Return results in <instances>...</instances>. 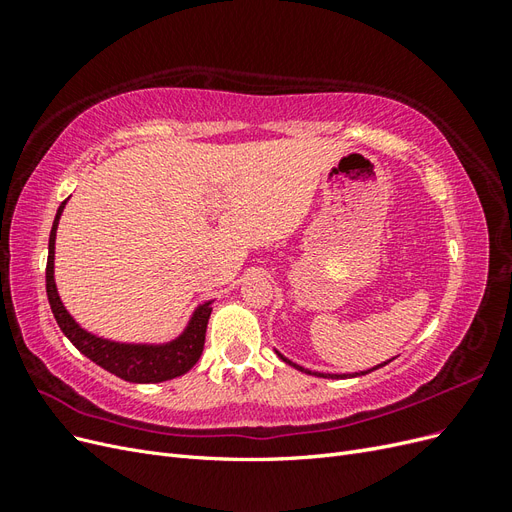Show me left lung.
<instances>
[{"label":"left lung","mask_w":512,"mask_h":512,"mask_svg":"<svg viewBox=\"0 0 512 512\" xmlns=\"http://www.w3.org/2000/svg\"><path fill=\"white\" fill-rule=\"evenodd\" d=\"M277 356H280V359L284 361V363H288V365H292V367H297V369H301V371H305V374H312V376H320V378H350V374H318V371H309V369H303V367H299V365H294L292 361H288L286 359V356H282L280 352H277ZM386 363H389V361H386ZM386 363H382V365H386ZM382 365H378V367H374V369H380ZM374 369H367V371H361V374H352V378L354 376H365V374H369V371H374Z\"/></svg>","instance_id":"1"}]
</instances>
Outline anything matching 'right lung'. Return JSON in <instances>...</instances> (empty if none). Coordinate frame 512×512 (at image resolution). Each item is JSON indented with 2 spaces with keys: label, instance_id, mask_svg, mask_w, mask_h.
<instances>
[{
  "label": "right lung",
  "instance_id": "add662e5",
  "mask_svg": "<svg viewBox=\"0 0 512 512\" xmlns=\"http://www.w3.org/2000/svg\"><path fill=\"white\" fill-rule=\"evenodd\" d=\"M64 203L59 205L55 222L51 228L49 237V260H46V297H49L51 312L59 324V329L76 346V350L83 352L87 359L100 365L102 369L111 371L117 378L138 382V384H149V382H164L183 376L185 371H190L196 361L200 359L205 348V333H207V322L211 316V303L200 305L188 329L183 331L181 337L175 342L164 344V346H145V344H119L111 342V339H102L87 333L81 329L74 318L66 312L64 303H61L55 277H53V262H55V232L59 224V215L64 211Z\"/></svg>",
  "mask_w": 512,
  "mask_h": 512
}]
</instances>
